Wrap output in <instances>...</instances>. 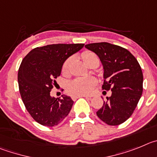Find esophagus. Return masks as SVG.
Here are the masks:
<instances>
[{
  "label": "esophagus",
  "mask_w": 157,
  "mask_h": 157,
  "mask_svg": "<svg viewBox=\"0 0 157 157\" xmlns=\"http://www.w3.org/2000/svg\"><path fill=\"white\" fill-rule=\"evenodd\" d=\"M80 97H84V98H91V96H87V95H81V96H73V100H76L77 99V98H80Z\"/></svg>",
  "instance_id": "obj_1"
}]
</instances>
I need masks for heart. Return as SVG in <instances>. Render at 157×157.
<instances>
[{
  "label": "heart",
  "mask_w": 157,
  "mask_h": 157,
  "mask_svg": "<svg viewBox=\"0 0 157 157\" xmlns=\"http://www.w3.org/2000/svg\"><path fill=\"white\" fill-rule=\"evenodd\" d=\"M81 57L87 66L94 61H99L97 55L90 51H85L83 52ZM71 62L72 58H69L63 63L62 72L64 75H67L69 73ZM96 85L97 80L94 78H77L68 84L67 91L73 96L87 95L92 93L94 87Z\"/></svg>",
  "instance_id": "obj_1"
}]
</instances>
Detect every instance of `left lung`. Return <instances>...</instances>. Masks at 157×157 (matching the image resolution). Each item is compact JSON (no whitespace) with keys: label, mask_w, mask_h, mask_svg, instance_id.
<instances>
[{"label":"left lung","mask_w":157,"mask_h":157,"mask_svg":"<svg viewBox=\"0 0 157 157\" xmlns=\"http://www.w3.org/2000/svg\"><path fill=\"white\" fill-rule=\"evenodd\" d=\"M99 57L104 69L103 90L112 94L97 111L110 126L125 122L132 115L143 91V74L135 56L126 48L107 42L85 45Z\"/></svg>","instance_id":"8db88e82"}]
</instances>
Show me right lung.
<instances>
[{"label":"right lung","instance_id":"1","mask_svg":"<svg viewBox=\"0 0 157 157\" xmlns=\"http://www.w3.org/2000/svg\"><path fill=\"white\" fill-rule=\"evenodd\" d=\"M84 44H57L33 48L22 59L18 72L19 92L33 119L43 126L54 127L67 117L73 105L70 97L50 94L61 74L63 65Z\"/></svg>","mask_w":157,"mask_h":157}]
</instances>
